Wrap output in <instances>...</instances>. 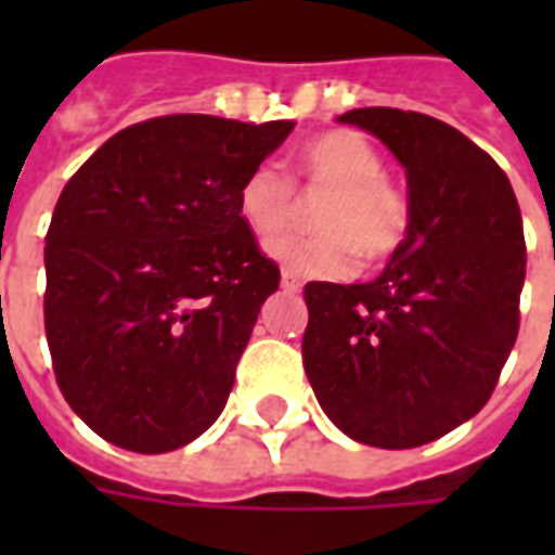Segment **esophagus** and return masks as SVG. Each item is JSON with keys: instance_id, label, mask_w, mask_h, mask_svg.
Instances as JSON below:
<instances>
[{"instance_id": "obj_1", "label": "esophagus", "mask_w": 555, "mask_h": 555, "mask_svg": "<svg viewBox=\"0 0 555 555\" xmlns=\"http://www.w3.org/2000/svg\"><path fill=\"white\" fill-rule=\"evenodd\" d=\"M282 288L288 291V294H297L302 288V282L297 273H291V270H282Z\"/></svg>"}]
</instances>
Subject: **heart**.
<instances>
[{
  "label": "heart",
  "mask_w": 555,
  "mask_h": 555,
  "mask_svg": "<svg viewBox=\"0 0 555 555\" xmlns=\"http://www.w3.org/2000/svg\"><path fill=\"white\" fill-rule=\"evenodd\" d=\"M297 169L309 186L330 190L314 217V229L324 234L270 246V258L282 267L314 279H348L360 255L365 264H380L408 241V195L384 178V157L362 133L330 130L314 137L300 147ZM234 207L253 237L270 243L294 225L297 193L276 166L258 163L243 175Z\"/></svg>",
  "instance_id": "1"
}]
</instances>
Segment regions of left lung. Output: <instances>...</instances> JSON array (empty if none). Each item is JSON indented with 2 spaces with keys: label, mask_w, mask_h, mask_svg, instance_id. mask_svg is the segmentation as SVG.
I'll use <instances>...</instances> for the list:
<instances>
[{
  "label": "left lung",
  "mask_w": 555,
  "mask_h": 555,
  "mask_svg": "<svg viewBox=\"0 0 555 555\" xmlns=\"http://www.w3.org/2000/svg\"><path fill=\"white\" fill-rule=\"evenodd\" d=\"M338 121L404 166L410 231L372 282L306 285L302 365L341 434L413 449L476 416L500 380L520 326L524 219L505 171L461 130L389 106Z\"/></svg>",
  "instance_id": "obj_1"
}]
</instances>
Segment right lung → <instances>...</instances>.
I'll list each match as a JSON object with an SVG mask.
<instances>
[{"label": "right lung", "mask_w": 555, "mask_h": 555, "mask_svg": "<svg viewBox=\"0 0 555 555\" xmlns=\"http://www.w3.org/2000/svg\"><path fill=\"white\" fill-rule=\"evenodd\" d=\"M291 130L163 115L106 139L62 190L43 326L62 396L103 440L163 454L219 418L279 288L234 193Z\"/></svg>", "instance_id": "1"}]
</instances>
